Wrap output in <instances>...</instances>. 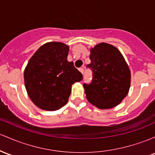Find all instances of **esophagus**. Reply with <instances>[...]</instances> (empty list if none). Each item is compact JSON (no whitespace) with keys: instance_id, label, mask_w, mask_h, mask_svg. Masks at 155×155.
<instances>
[{"instance_id":"34e87169","label":"esophagus","mask_w":155,"mask_h":155,"mask_svg":"<svg viewBox=\"0 0 155 155\" xmlns=\"http://www.w3.org/2000/svg\"><path fill=\"white\" fill-rule=\"evenodd\" d=\"M79 71H80V72L81 73V74H84V68H80L79 69Z\"/></svg>"}]
</instances>
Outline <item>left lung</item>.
Wrapping results in <instances>:
<instances>
[{
	"label": "left lung",
	"mask_w": 155,
	"mask_h": 155,
	"mask_svg": "<svg viewBox=\"0 0 155 155\" xmlns=\"http://www.w3.org/2000/svg\"><path fill=\"white\" fill-rule=\"evenodd\" d=\"M93 79L83 84L87 99L99 109L117 106L128 94L131 73L123 55L117 48L105 42L91 49Z\"/></svg>",
	"instance_id": "obj_1"
}]
</instances>
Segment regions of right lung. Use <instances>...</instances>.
Instances as JSON below:
<instances>
[{"mask_svg":"<svg viewBox=\"0 0 155 155\" xmlns=\"http://www.w3.org/2000/svg\"><path fill=\"white\" fill-rule=\"evenodd\" d=\"M69 46L59 42L42 45L29 59L24 71L25 89L36 106L54 111L65 105L71 86L82 74L67 60Z\"/></svg>","mask_w":155,"mask_h":155,"instance_id":"right-lung-1","label":"right lung"}]
</instances>
